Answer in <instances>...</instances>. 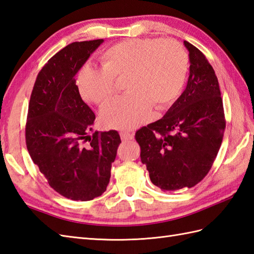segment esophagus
Masks as SVG:
<instances>
[{"label":"esophagus","instance_id":"esophagus-1","mask_svg":"<svg viewBox=\"0 0 254 254\" xmlns=\"http://www.w3.org/2000/svg\"><path fill=\"white\" fill-rule=\"evenodd\" d=\"M121 138L124 141H128V140H132L133 139V133L132 132H128V131H121Z\"/></svg>","mask_w":254,"mask_h":254}]
</instances>
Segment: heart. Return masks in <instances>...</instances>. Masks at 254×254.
Here are the masks:
<instances>
[{
    "label": "heart",
    "instance_id": "b5f03b06",
    "mask_svg": "<svg viewBox=\"0 0 254 254\" xmlns=\"http://www.w3.org/2000/svg\"><path fill=\"white\" fill-rule=\"evenodd\" d=\"M101 67L84 65L77 87L85 100L103 106L116 92L115 80L125 79L129 94L101 110L104 126L132 129L141 125L154 106L163 110L181 94L189 72V55L174 40L131 39L109 47Z\"/></svg>",
    "mask_w": 254,
    "mask_h": 254
}]
</instances>
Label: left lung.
<instances>
[{
	"label": "left lung",
	"mask_w": 254,
	"mask_h": 254,
	"mask_svg": "<svg viewBox=\"0 0 254 254\" xmlns=\"http://www.w3.org/2000/svg\"><path fill=\"white\" fill-rule=\"evenodd\" d=\"M190 56L187 88L163 119L135 132L154 185L163 190L193 188L207 176L225 129L218 77L205 55L184 41Z\"/></svg>",
	"instance_id": "1"
}]
</instances>
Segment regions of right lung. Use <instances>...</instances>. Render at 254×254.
<instances>
[{"label":"right lung","instance_id":"add662e5","mask_svg":"<svg viewBox=\"0 0 254 254\" xmlns=\"http://www.w3.org/2000/svg\"><path fill=\"white\" fill-rule=\"evenodd\" d=\"M103 40L74 42L42 67L31 94L26 125L33 163L60 195L72 200L101 196L121 137L95 131V113L80 98L75 75Z\"/></svg>","mask_w":254,"mask_h":254}]
</instances>
